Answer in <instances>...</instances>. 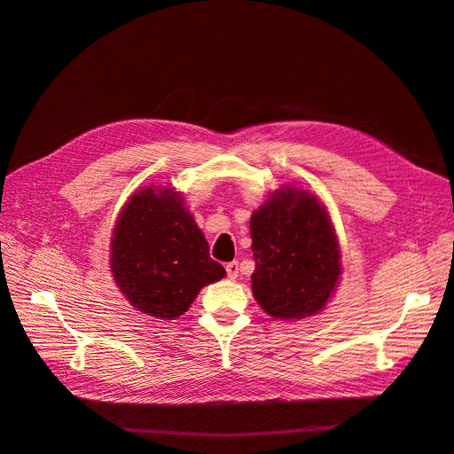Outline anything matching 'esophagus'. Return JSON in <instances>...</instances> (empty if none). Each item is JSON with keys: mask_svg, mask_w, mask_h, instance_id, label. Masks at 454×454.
Wrapping results in <instances>:
<instances>
[{"mask_svg": "<svg viewBox=\"0 0 454 454\" xmlns=\"http://www.w3.org/2000/svg\"><path fill=\"white\" fill-rule=\"evenodd\" d=\"M225 270H227V277L231 280H237V277H239V263H237V261H231V263H227Z\"/></svg>", "mask_w": 454, "mask_h": 454, "instance_id": "34e87169", "label": "esophagus"}]
</instances>
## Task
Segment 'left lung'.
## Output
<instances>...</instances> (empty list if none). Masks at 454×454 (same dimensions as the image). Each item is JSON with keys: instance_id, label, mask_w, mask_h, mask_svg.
Segmentation results:
<instances>
[{"instance_id": "left-lung-1", "label": "left lung", "mask_w": 454, "mask_h": 454, "mask_svg": "<svg viewBox=\"0 0 454 454\" xmlns=\"http://www.w3.org/2000/svg\"><path fill=\"white\" fill-rule=\"evenodd\" d=\"M250 235L257 305L280 322L320 314L342 274L340 244L325 204L307 189L280 185L254 210Z\"/></svg>"}]
</instances>
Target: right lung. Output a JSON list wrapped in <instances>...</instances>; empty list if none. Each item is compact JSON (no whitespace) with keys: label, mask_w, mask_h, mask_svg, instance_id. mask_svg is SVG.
Segmentation results:
<instances>
[{"label":"right lung","mask_w":454,"mask_h":454,"mask_svg":"<svg viewBox=\"0 0 454 454\" xmlns=\"http://www.w3.org/2000/svg\"><path fill=\"white\" fill-rule=\"evenodd\" d=\"M109 269L136 310L167 322L187 312L204 286L225 277L172 185L142 187L129 197L109 240Z\"/></svg>","instance_id":"obj_1"}]
</instances>
